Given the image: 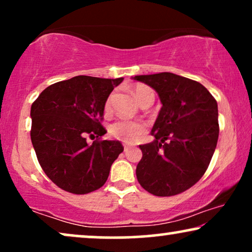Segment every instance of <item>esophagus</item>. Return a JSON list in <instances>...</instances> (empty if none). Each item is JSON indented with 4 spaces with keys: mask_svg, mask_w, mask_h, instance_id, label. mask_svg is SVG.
<instances>
[{
    "mask_svg": "<svg viewBox=\"0 0 252 252\" xmlns=\"http://www.w3.org/2000/svg\"><path fill=\"white\" fill-rule=\"evenodd\" d=\"M130 149H132V147L127 146V144H124V151H125V153H128V150Z\"/></svg>",
    "mask_w": 252,
    "mask_h": 252,
    "instance_id": "34e87169",
    "label": "esophagus"
}]
</instances>
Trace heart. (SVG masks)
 <instances>
[{
  "label": "heart",
  "instance_id": "obj_1",
  "mask_svg": "<svg viewBox=\"0 0 252 252\" xmlns=\"http://www.w3.org/2000/svg\"><path fill=\"white\" fill-rule=\"evenodd\" d=\"M132 93L140 105L148 101H154L155 99L153 89L146 85H135L132 88ZM110 108H111V96L106 99L104 110L108 112L110 111ZM146 130L147 125L142 120L118 119L115 123H112L109 127V132L111 134V136L126 143L135 142Z\"/></svg>",
  "mask_w": 252,
  "mask_h": 252
}]
</instances>
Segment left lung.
Returning <instances> with one entry per match:
<instances>
[{
    "label": "left lung",
    "mask_w": 252,
    "mask_h": 252,
    "mask_svg": "<svg viewBox=\"0 0 252 252\" xmlns=\"http://www.w3.org/2000/svg\"><path fill=\"white\" fill-rule=\"evenodd\" d=\"M157 92L161 106L136 166L139 184L156 196H173L192 187L205 173L219 136L218 104L204 86L161 72L135 75Z\"/></svg>",
    "instance_id": "8db88e82"
}]
</instances>
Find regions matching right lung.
<instances>
[{
	"instance_id": "add662e5",
	"label": "right lung",
	"mask_w": 252,
	"mask_h": 252,
	"mask_svg": "<svg viewBox=\"0 0 252 252\" xmlns=\"http://www.w3.org/2000/svg\"><path fill=\"white\" fill-rule=\"evenodd\" d=\"M124 78L78 75L49 86L31 108V140L37 160L55 185L72 194H88L108 180L124 151L119 141L99 140L104 105ZM86 136H96L88 145Z\"/></svg>"
}]
</instances>
